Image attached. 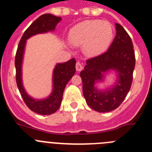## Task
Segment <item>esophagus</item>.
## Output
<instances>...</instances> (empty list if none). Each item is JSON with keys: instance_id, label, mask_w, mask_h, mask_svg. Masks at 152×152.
Instances as JSON below:
<instances>
[{"instance_id": "obj_1", "label": "esophagus", "mask_w": 152, "mask_h": 152, "mask_svg": "<svg viewBox=\"0 0 152 152\" xmlns=\"http://www.w3.org/2000/svg\"><path fill=\"white\" fill-rule=\"evenodd\" d=\"M75 68H76V70L77 72H80L83 69V65H82V64L80 62H76V65H75Z\"/></svg>"}]
</instances>
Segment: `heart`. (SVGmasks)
Here are the masks:
<instances>
[{
	"instance_id": "obj_1",
	"label": "heart",
	"mask_w": 152,
	"mask_h": 152,
	"mask_svg": "<svg viewBox=\"0 0 152 152\" xmlns=\"http://www.w3.org/2000/svg\"><path fill=\"white\" fill-rule=\"evenodd\" d=\"M69 37L72 44H83V50L87 55L96 56L110 45L114 37V28L107 21L87 20L74 26Z\"/></svg>"
}]
</instances>
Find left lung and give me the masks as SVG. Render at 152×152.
<instances>
[{"instance_id": "8db88e82", "label": "left lung", "mask_w": 152, "mask_h": 152, "mask_svg": "<svg viewBox=\"0 0 152 152\" xmlns=\"http://www.w3.org/2000/svg\"><path fill=\"white\" fill-rule=\"evenodd\" d=\"M116 36L108 50L87 60L80 73L83 93L87 105L99 112H108L118 108L130 91L136 64L132 40L125 29L116 23ZM115 70L117 80L114 86L104 91L97 90L95 83L103 81V74Z\"/></svg>"}]
</instances>
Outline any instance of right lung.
I'll use <instances>...</instances> for the list:
<instances>
[{"label": "right lung", "instance_id": "right-lung-1", "mask_svg": "<svg viewBox=\"0 0 152 152\" xmlns=\"http://www.w3.org/2000/svg\"><path fill=\"white\" fill-rule=\"evenodd\" d=\"M62 18L50 13L44 14L37 18L26 30L18 45L15 58L16 80L18 89L23 101L29 109L43 115L53 114L59 109L62 100V96L67 83L75 73V59H72L66 62L58 63L56 65L53 74V92L50 96L44 99H34L27 94L22 81V64L24 55L26 40L33 35L46 33L55 30L56 25Z\"/></svg>", "mask_w": 152, "mask_h": 152}]
</instances>
